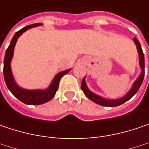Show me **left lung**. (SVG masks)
<instances>
[{
	"label": "left lung",
	"mask_w": 149,
	"mask_h": 149,
	"mask_svg": "<svg viewBox=\"0 0 149 149\" xmlns=\"http://www.w3.org/2000/svg\"><path fill=\"white\" fill-rule=\"evenodd\" d=\"M133 41L135 43L136 49H137V52H138V56H139V66L141 67V73L138 76V77L136 78L135 82L132 84V87L131 88V89L128 91L127 94H125L123 97L120 98V99H116V100H108L105 98H103L100 95L93 93L92 91L89 90V88H88L86 82H85V77H83V81H82V84H81V88L83 93H85V95L93 102L102 105V106H106V107H116L122 104H124L125 102L128 101L130 99H132L134 95H135L136 92L138 91L139 88L141 87L142 83L143 81V77H144V55L143 52V49L141 47V45L139 43V41L136 40V38L133 39Z\"/></svg>",
	"instance_id": "obj_1"
}]
</instances>
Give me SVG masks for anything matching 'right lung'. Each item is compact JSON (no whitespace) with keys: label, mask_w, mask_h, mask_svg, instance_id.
Returning <instances> with one entry per match:
<instances>
[{"label":"right lung","mask_w":149,"mask_h":149,"mask_svg":"<svg viewBox=\"0 0 149 149\" xmlns=\"http://www.w3.org/2000/svg\"><path fill=\"white\" fill-rule=\"evenodd\" d=\"M42 25V23H34L31 24L29 26H26L22 28V29L17 31L14 34L13 38L11 40L10 45L6 51V55L4 58V68H3V73H4V79L6 84L8 88V89L11 91V93L14 96L18 99L22 103L26 104H33V105H39L45 104L46 102L49 101L56 93L58 87H59V82L61 78L66 73H68L71 69H68L66 71L61 72L57 73L55 77L53 78L51 83L49 84L47 88L45 89H34V90H29V89H25L22 88L20 86H18L15 79H14L13 74L12 72V68H11V61L13 57L14 47L16 45V43L17 41V39L22 35V33L27 31L28 29H30L32 28L38 27Z\"/></svg>","instance_id":"1"}]
</instances>
